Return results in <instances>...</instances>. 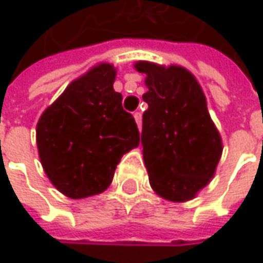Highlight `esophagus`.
<instances>
[{
    "label": "esophagus",
    "mask_w": 263,
    "mask_h": 263,
    "mask_svg": "<svg viewBox=\"0 0 263 263\" xmlns=\"http://www.w3.org/2000/svg\"><path fill=\"white\" fill-rule=\"evenodd\" d=\"M134 119H135V123H137L138 129H141V112L140 111L134 112Z\"/></svg>",
    "instance_id": "esophagus-1"
}]
</instances>
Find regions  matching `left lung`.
<instances>
[{"mask_svg": "<svg viewBox=\"0 0 263 263\" xmlns=\"http://www.w3.org/2000/svg\"><path fill=\"white\" fill-rule=\"evenodd\" d=\"M147 91L143 100V160L154 192L174 202L193 199L215 175L222 140L196 78L180 65L138 61Z\"/></svg>", "mask_w": 263, "mask_h": 263, "instance_id": "left-lung-1", "label": "left lung"}]
</instances>
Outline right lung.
Listing matches in <instances>:
<instances>
[{
    "label": "right lung",
    "mask_w": 263,
    "mask_h": 263,
    "mask_svg": "<svg viewBox=\"0 0 263 263\" xmlns=\"http://www.w3.org/2000/svg\"><path fill=\"white\" fill-rule=\"evenodd\" d=\"M116 73L106 62L92 67L65 88L36 125L44 172L71 199L106 190L122 157L140 144L135 120L114 91Z\"/></svg>",
    "instance_id": "obj_1"
}]
</instances>
